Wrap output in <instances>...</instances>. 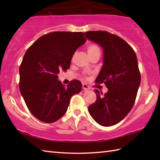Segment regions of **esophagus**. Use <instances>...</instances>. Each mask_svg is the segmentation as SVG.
<instances>
[{
    "label": "esophagus",
    "instance_id": "esophagus-1",
    "mask_svg": "<svg viewBox=\"0 0 160 160\" xmlns=\"http://www.w3.org/2000/svg\"><path fill=\"white\" fill-rule=\"evenodd\" d=\"M82 88H83V89H84V90L89 89V87L87 84H82Z\"/></svg>",
    "mask_w": 160,
    "mask_h": 160
}]
</instances>
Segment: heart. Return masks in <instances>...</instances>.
I'll use <instances>...</instances> for the list:
<instances>
[{
    "label": "heart",
    "mask_w": 160,
    "mask_h": 160,
    "mask_svg": "<svg viewBox=\"0 0 160 160\" xmlns=\"http://www.w3.org/2000/svg\"><path fill=\"white\" fill-rule=\"evenodd\" d=\"M87 52L89 55H91L93 53L100 52V49L96 44H91V45L87 47Z\"/></svg>",
    "instance_id": "heart-1"
}]
</instances>
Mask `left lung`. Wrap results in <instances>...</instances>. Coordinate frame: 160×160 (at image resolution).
<instances>
[{
	"instance_id": "left-lung-1",
	"label": "left lung",
	"mask_w": 160,
	"mask_h": 160,
	"mask_svg": "<svg viewBox=\"0 0 160 160\" xmlns=\"http://www.w3.org/2000/svg\"><path fill=\"white\" fill-rule=\"evenodd\" d=\"M86 38L103 49V66L96 82L104 83L108 91L95 90L97 100L88 108L91 116L103 127L118 124L135 103L141 76L136 54L120 37L105 31H91Z\"/></svg>"
}]
</instances>
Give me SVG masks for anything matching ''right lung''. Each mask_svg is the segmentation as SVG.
Returning a JSON list of instances; mask_svg holds the SVG:
<instances>
[{
    "label": "right lung",
    "instance_id": "right-lung-1",
    "mask_svg": "<svg viewBox=\"0 0 160 160\" xmlns=\"http://www.w3.org/2000/svg\"><path fill=\"white\" fill-rule=\"evenodd\" d=\"M85 42L82 32H54L40 37L27 50L19 68V89L28 109L40 121L58 120L71 96L82 91L80 81L65 87L58 74L69 69L74 53Z\"/></svg>",
    "mask_w": 160,
    "mask_h": 160
}]
</instances>
